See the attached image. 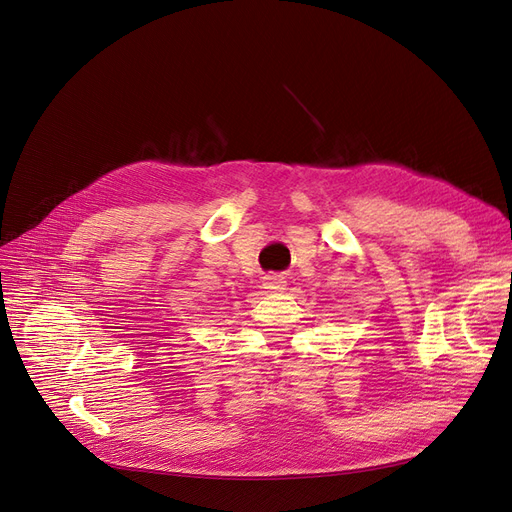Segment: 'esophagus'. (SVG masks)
<instances>
[{
	"label": "esophagus",
	"instance_id": "obj_1",
	"mask_svg": "<svg viewBox=\"0 0 512 512\" xmlns=\"http://www.w3.org/2000/svg\"><path fill=\"white\" fill-rule=\"evenodd\" d=\"M263 288H267L270 292H284L286 278L282 274H267V276H263Z\"/></svg>",
	"mask_w": 512,
	"mask_h": 512
}]
</instances>
